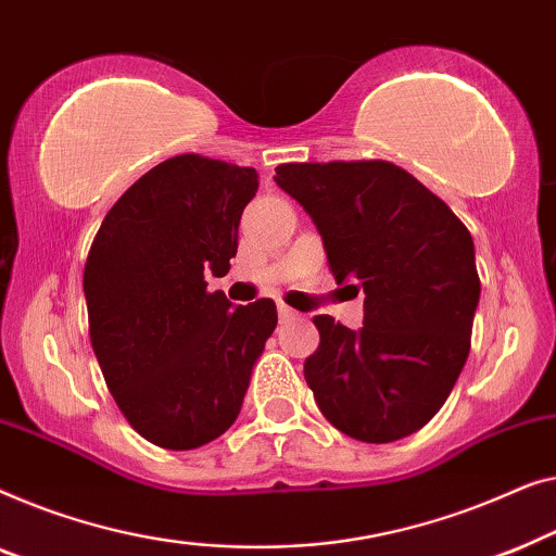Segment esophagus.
<instances>
[{
    "label": "esophagus",
    "instance_id": "34e87169",
    "mask_svg": "<svg viewBox=\"0 0 556 556\" xmlns=\"http://www.w3.org/2000/svg\"><path fill=\"white\" fill-rule=\"evenodd\" d=\"M277 309H279V317H281V319H294V317H296V312H294L292 307H287L285 302H279Z\"/></svg>",
    "mask_w": 556,
    "mask_h": 556
}]
</instances>
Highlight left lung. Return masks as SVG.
<instances>
[{
	"mask_svg": "<svg viewBox=\"0 0 556 556\" xmlns=\"http://www.w3.org/2000/svg\"><path fill=\"white\" fill-rule=\"evenodd\" d=\"M275 181L323 233L332 277L365 292L363 330L317 315L304 380L350 438L416 433L451 395L471 350L481 279L448 203L390 161L281 163Z\"/></svg>",
	"mask_w": 556,
	"mask_h": 556,
	"instance_id": "1",
	"label": "left lung"
}]
</instances>
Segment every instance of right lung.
I'll use <instances>...</instances> for the list:
<instances>
[{"mask_svg":"<svg viewBox=\"0 0 556 556\" xmlns=\"http://www.w3.org/2000/svg\"><path fill=\"white\" fill-rule=\"evenodd\" d=\"M254 168L184 153L140 176L108 211L85 262L90 342L125 420L153 445L191 451L229 431L277 304L231 307L226 275Z\"/></svg>","mask_w":556,"mask_h":556,"instance_id":"add662e5","label":"right lung"}]
</instances>
